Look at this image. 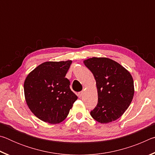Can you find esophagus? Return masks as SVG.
<instances>
[{"mask_svg":"<svg viewBox=\"0 0 155 155\" xmlns=\"http://www.w3.org/2000/svg\"><path fill=\"white\" fill-rule=\"evenodd\" d=\"M83 94V91H80V92L78 93V96L79 97V98H81V97H82Z\"/></svg>","mask_w":155,"mask_h":155,"instance_id":"obj_1","label":"esophagus"}]
</instances>
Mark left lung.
<instances>
[{"label": "left lung", "instance_id": "8db88e82", "mask_svg": "<svg viewBox=\"0 0 155 155\" xmlns=\"http://www.w3.org/2000/svg\"><path fill=\"white\" fill-rule=\"evenodd\" d=\"M92 72L98 91V104L90 115L101 124L118 119L126 111L134 96V82L128 70L106 57H92L83 61Z\"/></svg>", "mask_w": 155, "mask_h": 155}]
</instances>
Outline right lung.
<instances>
[{
    "label": "right lung",
    "mask_w": 155,
    "mask_h": 155,
    "mask_svg": "<svg viewBox=\"0 0 155 155\" xmlns=\"http://www.w3.org/2000/svg\"><path fill=\"white\" fill-rule=\"evenodd\" d=\"M72 62H44L26 78L25 101L31 112L43 122L54 124L64 121L78 98L65 77Z\"/></svg>",
    "instance_id": "obj_1"
}]
</instances>
